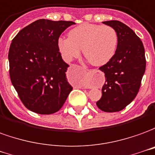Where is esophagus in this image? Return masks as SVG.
I'll return each mask as SVG.
<instances>
[{
  "label": "esophagus",
  "instance_id": "esophagus-1",
  "mask_svg": "<svg viewBox=\"0 0 155 155\" xmlns=\"http://www.w3.org/2000/svg\"><path fill=\"white\" fill-rule=\"evenodd\" d=\"M87 72H88V73H92L93 71H92V70H87Z\"/></svg>",
  "mask_w": 155,
  "mask_h": 155
}]
</instances>
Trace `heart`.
Here are the masks:
<instances>
[{
    "label": "heart",
    "instance_id": "obj_1",
    "mask_svg": "<svg viewBox=\"0 0 155 155\" xmlns=\"http://www.w3.org/2000/svg\"><path fill=\"white\" fill-rule=\"evenodd\" d=\"M68 38L61 37L58 48L66 62L79 57L83 50L87 60L94 66H103L114 56L118 33L110 26L83 23L69 31Z\"/></svg>",
    "mask_w": 155,
    "mask_h": 155
}]
</instances>
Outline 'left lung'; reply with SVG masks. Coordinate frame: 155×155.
<instances>
[{"mask_svg": "<svg viewBox=\"0 0 155 155\" xmlns=\"http://www.w3.org/2000/svg\"><path fill=\"white\" fill-rule=\"evenodd\" d=\"M104 24L114 28L118 33V45L114 56L99 68L105 74L102 97L96 104L107 113L123 110L139 93L146 68L144 48L135 32L118 21Z\"/></svg>", "mask_w": 155, "mask_h": 155, "instance_id": "obj_1", "label": "left lung"}]
</instances>
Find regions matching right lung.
I'll return each instance as SVG.
<instances>
[{
  "label": "right lung",
  "instance_id": "right-lung-1",
  "mask_svg": "<svg viewBox=\"0 0 155 155\" xmlns=\"http://www.w3.org/2000/svg\"><path fill=\"white\" fill-rule=\"evenodd\" d=\"M75 23L40 19L20 31L10 46L9 73L20 99L27 109L51 114L63 106L72 86L58 48L61 34Z\"/></svg>",
  "mask_w": 155,
  "mask_h": 155
}]
</instances>
